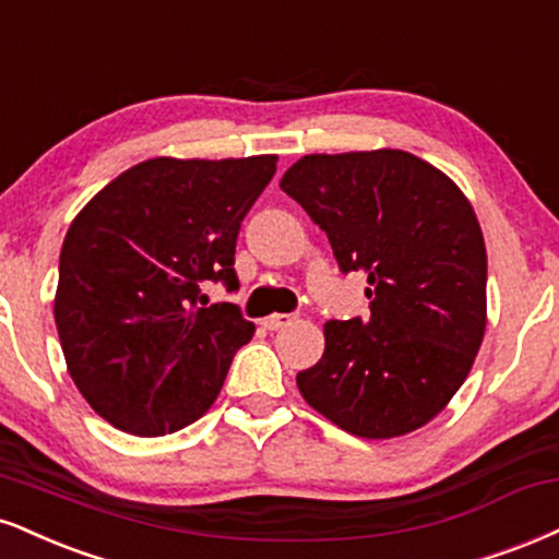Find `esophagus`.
Here are the masks:
<instances>
[{
  "label": "esophagus",
  "instance_id": "obj_1",
  "mask_svg": "<svg viewBox=\"0 0 559 559\" xmlns=\"http://www.w3.org/2000/svg\"><path fill=\"white\" fill-rule=\"evenodd\" d=\"M292 320H294V314L275 312V314H267V318L262 320V328H265V331H281V328H286Z\"/></svg>",
  "mask_w": 559,
  "mask_h": 559
}]
</instances>
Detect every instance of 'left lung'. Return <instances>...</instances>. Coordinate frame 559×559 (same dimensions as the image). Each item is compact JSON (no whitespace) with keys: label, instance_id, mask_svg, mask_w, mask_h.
<instances>
[{"label":"left lung","instance_id":"obj_1","mask_svg":"<svg viewBox=\"0 0 559 559\" xmlns=\"http://www.w3.org/2000/svg\"><path fill=\"white\" fill-rule=\"evenodd\" d=\"M281 190L328 234L344 273H367L369 320L325 322L299 393L367 440L425 427L468 378L487 328V250L453 179L406 151L299 158Z\"/></svg>","mask_w":559,"mask_h":559}]
</instances>
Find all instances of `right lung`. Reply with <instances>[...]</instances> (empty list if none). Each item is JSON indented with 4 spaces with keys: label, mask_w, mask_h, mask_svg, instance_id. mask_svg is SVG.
<instances>
[{
    "label": "right lung",
    "mask_w": 559,
    "mask_h": 559,
    "mask_svg": "<svg viewBox=\"0 0 559 559\" xmlns=\"http://www.w3.org/2000/svg\"><path fill=\"white\" fill-rule=\"evenodd\" d=\"M275 160H143L72 221L53 320L72 380L109 425L171 435L218 399L254 325L231 301L200 305V288H239V228Z\"/></svg>",
    "instance_id": "1"
}]
</instances>
